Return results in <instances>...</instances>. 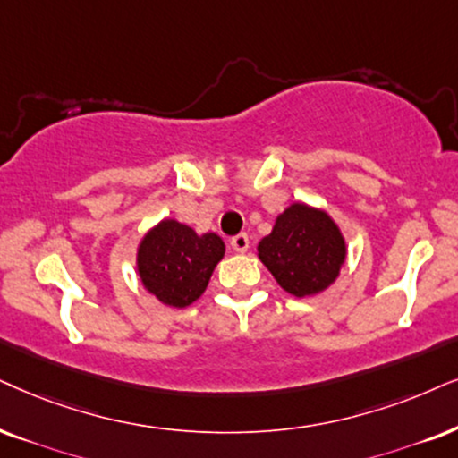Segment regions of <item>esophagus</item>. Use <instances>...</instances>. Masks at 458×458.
Returning <instances> with one entry per match:
<instances>
[{"mask_svg":"<svg viewBox=\"0 0 458 458\" xmlns=\"http://www.w3.org/2000/svg\"><path fill=\"white\" fill-rule=\"evenodd\" d=\"M230 245H233L236 253H245L249 249V236L247 234H236L234 239L230 241Z\"/></svg>","mask_w":458,"mask_h":458,"instance_id":"1","label":"esophagus"}]
</instances>
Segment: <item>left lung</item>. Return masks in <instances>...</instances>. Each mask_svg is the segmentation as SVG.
Returning <instances> with one entry per match:
<instances>
[{"mask_svg":"<svg viewBox=\"0 0 458 458\" xmlns=\"http://www.w3.org/2000/svg\"><path fill=\"white\" fill-rule=\"evenodd\" d=\"M346 241L327 211L292 202L279 213L270 234L258 242V258L275 281L296 298L332 287L346 262Z\"/></svg>","mask_w":458,"mask_h":458,"instance_id":"8db88e82","label":"left lung"}]
</instances>
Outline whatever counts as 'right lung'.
<instances>
[{
    "label": "right lung",
    "instance_id": "add662e5",
    "mask_svg": "<svg viewBox=\"0 0 458 458\" xmlns=\"http://www.w3.org/2000/svg\"><path fill=\"white\" fill-rule=\"evenodd\" d=\"M225 253L216 233L199 234L173 217L160 219L137 245V275L149 296L169 309H186L205 293Z\"/></svg>",
    "mask_w": 458,
    "mask_h": 458
}]
</instances>
